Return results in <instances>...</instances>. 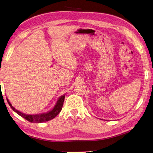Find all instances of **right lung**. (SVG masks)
I'll return each instance as SVG.
<instances>
[{
    "instance_id": "1",
    "label": "right lung",
    "mask_w": 153,
    "mask_h": 153,
    "mask_svg": "<svg viewBox=\"0 0 153 153\" xmlns=\"http://www.w3.org/2000/svg\"><path fill=\"white\" fill-rule=\"evenodd\" d=\"M65 95H63V96H62V97H60L59 98V100H58L57 102H56V105H55V107L53 108V109L51 110V111H49L48 113H42V114H40V115H27V114H25V113H21L19 111H17V110L14 108L12 105V104H10V102H9L8 99L7 98L6 99H7V102H8V104L10 105V107H11L13 111L16 112L19 115L22 117L23 118L26 119L27 120L29 121L30 123H40L49 121V120H50L53 119V118H55V117L59 114L62 108V105H63L64 100H65Z\"/></svg>"
}]
</instances>
